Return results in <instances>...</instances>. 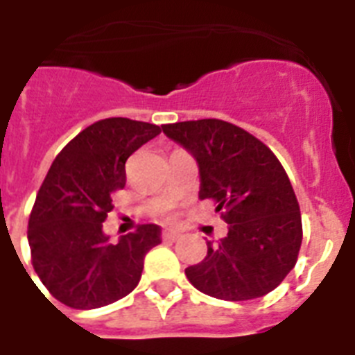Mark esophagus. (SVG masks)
<instances>
[{
  "instance_id": "1",
  "label": "esophagus",
  "mask_w": 355,
  "mask_h": 355,
  "mask_svg": "<svg viewBox=\"0 0 355 355\" xmlns=\"http://www.w3.org/2000/svg\"><path fill=\"white\" fill-rule=\"evenodd\" d=\"M178 238H180V233L173 231V229H168V231H164L162 233V240H166V242H175Z\"/></svg>"
}]
</instances>
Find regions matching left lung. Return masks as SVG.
<instances>
[{"label":"left lung","instance_id":"1","mask_svg":"<svg viewBox=\"0 0 355 355\" xmlns=\"http://www.w3.org/2000/svg\"><path fill=\"white\" fill-rule=\"evenodd\" d=\"M162 130L195 157L200 198H211L229 223L225 238L207 242V256L187 267V279L225 302L269 294L294 269L303 238L300 204L282 162L260 139L220 119Z\"/></svg>","mask_w":355,"mask_h":355}]
</instances>
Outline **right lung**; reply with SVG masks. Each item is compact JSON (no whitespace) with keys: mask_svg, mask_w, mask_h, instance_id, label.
Wrapping results in <instances>:
<instances>
[{"mask_svg":"<svg viewBox=\"0 0 355 355\" xmlns=\"http://www.w3.org/2000/svg\"><path fill=\"white\" fill-rule=\"evenodd\" d=\"M160 133L150 122L110 117L73 137L50 166L31 218L32 265L55 300L88 311L137 287L144 256L160 243V227L139 225L117 243L104 234L112 196L126 184V160Z\"/></svg>","mask_w":355,"mask_h":355,"instance_id":"1","label":"right lung"}]
</instances>
